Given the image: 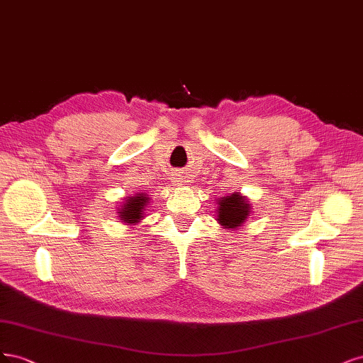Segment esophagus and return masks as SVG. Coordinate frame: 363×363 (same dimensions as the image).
<instances>
[{
  "label": "esophagus",
  "mask_w": 363,
  "mask_h": 363,
  "mask_svg": "<svg viewBox=\"0 0 363 363\" xmlns=\"http://www.w3.org/2000/svg\"><path fill=\"white\" fill-rule=\"evenodd\" d=\"M174 182H177V184H181V182H182V179H181V178H174Z\"/></svg>",
  "instance_id": "esophagus-1"
}]
</instances>
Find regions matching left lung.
<instances>
[{"label": "left lung", "mask_w": 363, "mask_h": 363, "mask_svg": "<svg viewBox=\"0 0 363 363\" xmlns=\"http://www.w3.org/2000/svg\"><path fill=\"white\" fill-rule=\"evenodd\" d=\"M217 217L218 225L223 226L226 230H235L247 221L252 206L247 197L235 191L229 196L217 199Z\"/></svg>", "instance_id": "obj_1"}]
</instances>
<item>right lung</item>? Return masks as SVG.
<instances>
[{"label": "right lung", "mask_w": 363, "mask_h": 363, "mask_svg": "<svg viewBox=\"0 0 363 363\" xmlns=\"http://www.w3.org/2000/svg\"><path fill=\"white\" fill-rule=\"evenodd\" d=\"M150 203V197L145 193H135L134 196L123 197V202L118 208V217L123 225L134 226L145 218V211Z\"/></svg>", "instance_id": "right-lung-1"}]
</instances>
